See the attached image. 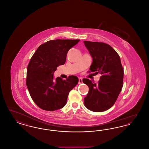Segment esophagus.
<instances>
[{
  "label": "esophagus",
  "mask_w": 149,
  "mask_h": 149,
  "mask_svg": "<svg viewBox=\"0 0 149 149\" xmlns=\"http://www.w3.org/2000/svg\"><path fill=\"white\" fill-rule=\"evenodd\" d=\"M82 82H83L82 78H79V84H81V83H82Z\"/></svg>",
  "instance_id": "1"
}]
</instances>
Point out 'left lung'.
Listing matches in <instances>:
<instances>
[{"label": "left lung", "instance_id": "1", "mask_svg": "<svg viewBox=\"0 0 149 149\" xmlns=\"http://www.w3.org/2000/svg\"><path fill=\"white\" fill-rule=\"evenodd\" d=\"M84 43L93 58L88 72L101 74L97 83L88 79H83L89 88L84 103L90 111L103 112L113 106L123 86V69L120 57L107 43L88 41Z\"/></svg>", "mask_w": 149, "mask_h": 149}]
</instances>
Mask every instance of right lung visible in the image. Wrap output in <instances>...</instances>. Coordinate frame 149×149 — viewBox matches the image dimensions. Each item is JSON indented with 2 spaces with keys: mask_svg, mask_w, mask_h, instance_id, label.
I'll return each instance as SVG.
<instances>
[{
  "mask_svg": "<svg viewBox=\"0 0 149 149\" xmlns=\"http://www.w3.org/2000/svg\"><path fill=\"white\" fill-rule=\"evenodd\" d=\"M80 40H50L40 45L27 66L26 85L30 95L41 109L53 111L66 104L69 93L78 83V78L69 76L66 80L55 79L57 67L64 65L66 54Z\"/></svg>",
  "mask_w": 149,
  "mask_h": 149,
  "instance_id": "1",
  "label": "right lung"
}]
</instances>
